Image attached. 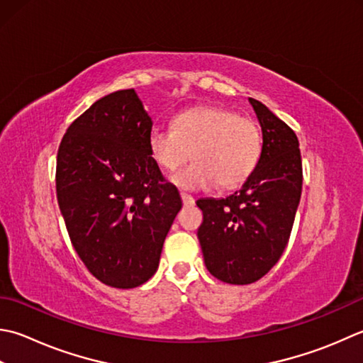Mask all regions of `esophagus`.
<instances>
[{
    "label": "esophagus",
    "mask_w": 363,
    "mask_h": 363,
    "mask_svg": "<svg viewBox=\"0 0 363 363\" xmlns=\"http://www.w3.org/2000/svg\"><path fill=\"white\" fill-rule=\"evenodd\" d=\"M181 198H182L184 206H194V204H195L194 196H190V195H187V194H181Z\"/></svg>",
    "instance_id": "esophagus-1"
}]
</instances>
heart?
Returning a JSON list of instances; mask_svg holds the SVG:
<instances>
[{"instance_id":"1","label":"heart","mask_w":363,"mask_h":363,"mask_svg":"<svg viewBox=\"0 0 363 363\" xmlns=\"http://www.w3.org/2000/svg\"><path fill=\"white\" fill-rule=\"evenodd\" d=\"M149 152L167 172L191 159L196 162L173 176L186 190H208L217 184L233 189L244 184L262 152V130L257 121L222 106H200L176 115L173 127L155 125L147 137Z\"/></svg>"}]
</instances>
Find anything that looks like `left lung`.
<instances>
[{"label": "left lung", "instance_id": "obj_1", "mask_svg": "<svg viewBox=\"0 0 363 363\" xmlns=\"http://www.w3.org/2000/svg\"><path fill=\"white\" fill-rule=\"evenodd\" d=\"M262 130V152L244 186L222 200H198V239L208 271L220 281L250 285L280 259L302 194V159L294 130L257 99H248Z\"/></svg>", "mask_w": 363, "mask_h": 363}]
</instances>
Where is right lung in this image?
<instances>
[{"instance_id": "right-lung-1", "label": "right lung", "mask_w": 363, "mask_h": 363, "mask_svg": "<svg viewBox=\"0 0 363 363\" xmlns=\"http://www.w3.org/2000/svg\"><path fill=\"white\" fill-rule=\"evenodd\" d=\"M151 129L137 92L121 89L69 125L56 157V196L70 242L97 280L119 289L155 274L182 208L149 152Z\"/></svg>"}]
</instances>
